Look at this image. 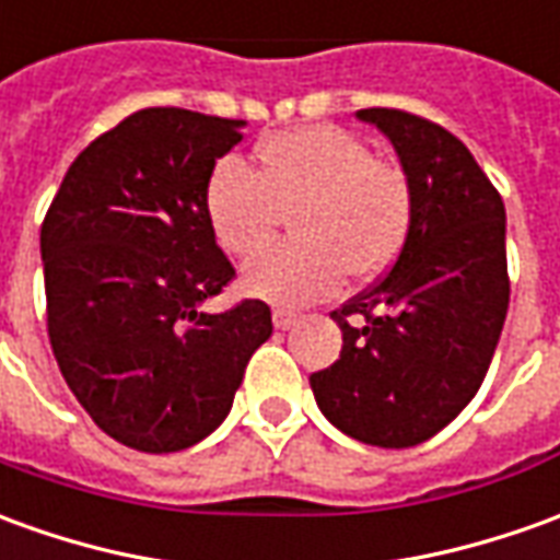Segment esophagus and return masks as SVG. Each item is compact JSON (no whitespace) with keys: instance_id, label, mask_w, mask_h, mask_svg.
I'll return each mask as SVG.
<instances>
[{"instance_id":"esophagus-1","label":"esophagus","mask_w":560,"mask_h":560,"mask_svg":"<svg viewBox=\"0 0 560 560\" xmlns=\"http://www.w3.org/2000/svg\"><path fill=\"white\" fill-rule=\"evenodd\" d=\"M272 324H276L279 330H291L293 324H296V312L279 306L276 312H272Z\"/></svg>"}]
</instances>
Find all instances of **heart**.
Returning <instances> with one entry per match:
<instances>
[{"label": "heart", "mask_w": 560, "mask_h": 560, "mask_svg": "<svg viewBox=\"0 0 560 560\" xmlns=\"http://www.w3.org/2000/svg\"><path fill=\"white\" fill-rule=\"evenodd\" d=\"M291 212L296 240L257 257L245 288L276 303H303L346 279H373L400 257L412 230L409 172L375 158L354 132L312 124L267 136L254 166L221 160L206 185V218L226 254L252 260Z\"/></svg>", "instance_id": "1"}]
</instances>
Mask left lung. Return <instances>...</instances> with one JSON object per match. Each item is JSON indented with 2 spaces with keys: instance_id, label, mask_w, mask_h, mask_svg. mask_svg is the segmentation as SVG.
I'll return each instance as SVG.
<instances>
[{
  "instance_id": "obj_1",
  "label": "left lung",
  "mask_w": 560,
  "mask_h": 560,
  "mask_svg": "<svg viewBox=\"0 0 560 560\" xmlns=\"http://www.w3.org/2000/svg\"><path fill=\"white\" fill-rule=\"evenodd\" d=\"M409 172L416 214L382 279L330 312L339 361L308 375L327 421L378 448H409L476 397L510 308L506 209L467 144L428 117L361 108Z\"/></svg>"
}]
</instances>
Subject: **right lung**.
Instances as JSON below:
<instances>
[{
	"mask_svg": "<svg viewBox=\"0 0 560 560\" xmlns=\"http://www.w3.org/2000/svg\"><path fill=\"white\" fill-rule=\"evenodd\" d=\"M242 127L187 108L124 117L78 154L42 224L54 358L96 428L136 452L206 440L272 336L264 300L199 308L236 279L206 185Z\"/></svg>",
	"mask_w": 560,
	"mask_h": 560,
	"instance_id": "obj_1",
	"label": "right lung"
}]
</instances>
